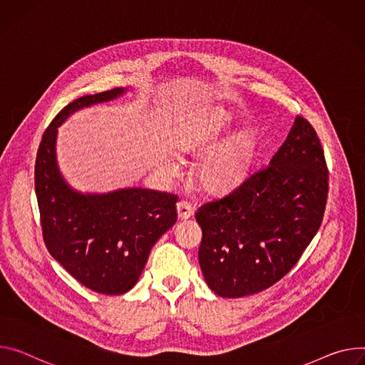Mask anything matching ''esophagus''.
<instances>
[{
    "label": "esophagus",
    "mask_w": 365,
    "mask_h": 365,
    "mask_svg": "<svg viewBox=\"0 0 365 365\" xmlns=\"http://www.w3.org/2000/svg\"><path fill=\"white\" fill-rule=\"evenodd\" d=\"M192 215H193L192 205L189 202H186V201H180L178 204V217H179V220H187Z\"/></svg>",
    "instance_id": "1"
}]
</instances>
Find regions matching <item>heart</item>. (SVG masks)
<instances>
[{
    "label": "heart",
    "instance_id": "heart-1",
    "mask_svg": "<svg viewBox=\"0 0 365 365\" xmlns=\"http://www.w3.org/2000/svg\"><path fill=\"white\" fill-rule=\"evenodd\" d=\"M230 126L231 115L225 109H205L182 126L175 141L182 154L190 157L207 154L196 165L195 179L197 186L208 193L220 195L233 190L250 169L255 140L249 132H240L217 148ZM161 169L169 176L179 173V165L172 160H164Z\"/></svg>",
    "mask_w": 365,
    "mask_h": 365
}]
</instances>
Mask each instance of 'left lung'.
I'll return each instance as SVG.
<instances>
[{
  "instance_id": "left-lung-1",
  "label": "left lung",
  "mask_w": 365,
  "mask_h": 365,
  "mask_svg": "<svg viewBox=\"0 0 365 365\" xmlns=\"http://www.w3.org/2000/svg\"><path fill=\"white\" fill-rule=\"evenodd\" d=\"M329 172L312 123L297 116L269 164L200 207V264L218 295L239 298L284 278L320 228Z\"/></svg>"
}]
</instances>
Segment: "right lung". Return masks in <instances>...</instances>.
I'll use <instances>...</instances> for the list:
<instances>
[{
  "label": "right lung",
  "mask_w": 365,
  "mask_h": 365,
  "mask_svg": "<svg viewBox=\"0 0 365 365\" xmlns=\"http://www.w3.org/2000/svg\"><path fill=\"white\" fill-rule=\"evenodd\" d=\"M125 88L83 96L65 106L43 132L35 189L43 242L55 260L84 287L119 295L134 287L154 243L178 220V195L143 187L80 193L56 163L58 126L86 106L116 98Z\"/></svg>",
  "instance_id": "add662e5"
}]
</instances>
